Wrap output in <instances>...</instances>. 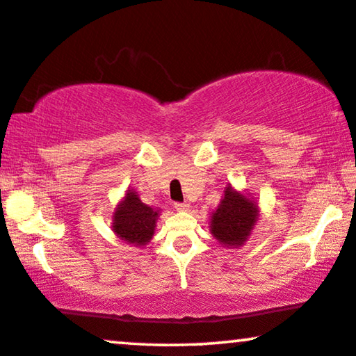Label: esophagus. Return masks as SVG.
<instances>
[{
  "mask_svg": "<svg viewBox=\"0 0 356 356\" xmlns=\"http://www.w3.org/2000/svg\"><path fill=\"white\" fill-rule=\"evenodd\" d=\"M174 208H176L177 211L185 213V211H188V209H190V204L188 203H174Z\"/></svg>",
  "mask_w": 356,
  "mask_h": 356,
  "instance_id": "obj_1",
  "label": "esophagus"
}]
</instances>
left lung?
<instances>
[{"mask_svg": "<svg viewBox=\"0 0 356 356\" xmlns=\"http://www.w3.org/2000/svg\"><path fill=\"white\" fill-rule=\"evenodd\" d=\"M258 203L227 185L224 197L211 214V234L224 247H240L247 242L258 219Z\"/></svg>", "mask_w": 356, "mask_h": 356, "instance_id": "left-lung-1", "label": "left lung"}]
</instances>
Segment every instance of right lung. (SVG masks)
Instances as JSON below:
<instances>
[{
  "mask_svg": "<svg viewBox=\"0 0 356 356\" xmlns=\"http://www.w3.org/2000/svg\"><path fill=\"white\" fill-rule=\"evenodd\" d=\"M159 209L142 203L135 190H127L126 197L113 214V230L126 243L143 247L154 235Z\"/></svg>",
  "mask_w": 356,
  "mask_h": 356,
  "instance_id": "1",
  "label": "right lung"
}]
</instances>
